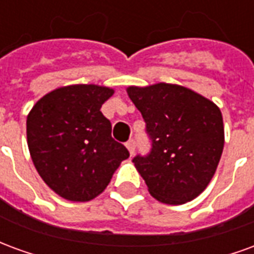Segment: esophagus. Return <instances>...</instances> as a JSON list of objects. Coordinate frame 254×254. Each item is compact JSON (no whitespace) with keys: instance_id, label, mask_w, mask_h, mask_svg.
<instances>
[{"instance_id":"obj_1","label":"esophagus","mask_w":254,"mask_h":254,"mask_svg":"<svg viewBox=\"0 0 254 254\" xmlns=\"http://www.w3.org/2000/svg\"><path fill=\"white\" fill-rule=\"evenodd\" d=\"M127 148L129 151V154L133 155L134 154V148H136V141L134 140H129L127 143Z\"/></svg>"}]
</instances>
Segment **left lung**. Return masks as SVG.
Listing matches in <instances>:
<instances>
[{
  "mask_svg": "<svg viewBox=\"0 0 254 254\" xmlns=\"http://www.w3.org/2000/svg\"><path fill=\"white\" fill-rule=\"evenodd\" d=\"M127 92L152 141L147 156L133 159L149 194L173 205L196 198L212 180L223 152L220 109L178 84L130 85Z\"/></svg>",
  "mask_w": 254,
  "mask_h": 254,
  "instance_id": "1",
  "label": "left lung"
}]
</instances>
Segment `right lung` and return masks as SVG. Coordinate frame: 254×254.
I'll return each instance as SVG.
<instances>
[{
	"instance_id": "add662e5",
	"label": "right lung",
	"mask_w": 254,
	"mask_h": 254,
	"mask_svg": "<svg viewBox=\"0 0 254 254\" xmlns=\"http://www.w3.org/2000/svg\"><path fill=\"white\" fill-rule=\"evenodd\" d=\"M114 89L96 84L60 87L36 102L27 116V144L38 174L69 201H89L105 190L129 158L111 137L100 107Z\"/></svg>"
}]
</instances>
